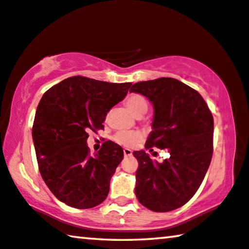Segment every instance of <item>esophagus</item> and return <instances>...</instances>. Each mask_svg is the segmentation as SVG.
Returning a JSON list of instances; mask_svg holds the SVG:
<instances>
[{"instance_id":"obj_1","label":"esophagus","mask_w":249,"mask_h":249,"mask_svg":"<svg viewBox=\"0 0 249 249\" xmlns=\"http://www.w3.org/2000/svg\"><path fill=\"white\" fill-rule=\"evenodd\" d=\"M124 155L125 156H132L133 155V152L131 151V149H128V148H124Z\"/></svg>"}]
</instances>
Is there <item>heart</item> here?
Listing matches in <instances>:
<instances>
[{
    "mask_svg": "<svg viewBox=\"0 0 249 249\" xmlns=\"http://www.w3.org/2000/svg\"><path fill=\"white\" fill-rule=\"evenodd\" d=\"M126 106H127L128 109L131 110L134 115L137 116L146 113L148 104L144 96L140 95V94H133V95L126 100ZM142 140H143V134L140 132L121 131L116 133L115 136H114V141L116 143L123 146H127V147H131V146L140 143Z\"/></svg>",
    "mask_w": 249,
    "mask_h": 249,
    "instance_id": "b5f03b06",
    "label": "heart"
}]
</instances>
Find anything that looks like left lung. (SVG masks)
<instances>
[{
  "instance_id": "8db88e82",
  "label": "left lung",
  "mask_w": 249,
  "mask_h": 249,
  "mask_svg": "<svg viewBox=\"0 0 249 249\" xmlns=\"http://www.w3.org/2000/svg\"><path fill=\"white\" fill-rule=\"evenodd\" d=\"M129 92L147 97L154 107L145 148L152 152L155 146L169 153L159 163L143 149L133 152L139 160L136 197L153 212L174 211L195 195L210 167L213 115L197 90L172 77L135 83Z\"/></svg>"
}]
</instances>
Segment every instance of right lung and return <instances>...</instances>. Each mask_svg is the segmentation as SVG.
I'll return each instance as SVG.
<instances>
[{
  "label": "right lung",
  "instance_id": "obj_1",
  "mask_svg": "<svg viewBox=\"0 0 249 249\" xmlns=\"http://www.w3.org/2000/svg\"><path fill=\"white\" fill-rule=\"evenodd\" d=\"M131 85L73 76L39 101L32 128L38 169L50 191L69 206L86 210L107 197L123 148L106 141L89 155L88 132L104 129L107 112L124 100Z\"/></svg>",
  "mask_w": 249,
  "mask_h": 249
}]
</instances>
